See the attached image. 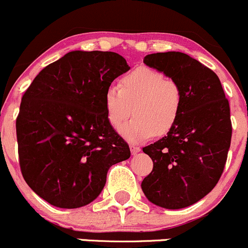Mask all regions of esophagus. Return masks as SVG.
<instances>
[{"mask_svg": "<svg viewBox=\"0 0 248 248\" xmlns=\"http://www.w3.org/2000/svg\"><path fill=\"white\" fill-rule=\"evenodd\" d=\"M129 148H131V152H132V155H138V153L140 152V147L139 146H135V145H131L129 146Z\"/></svg>", "mask_w": 248, "mask_h": 248, "instance_id": "34e87169", "label": "esophagus"}]
</instances>
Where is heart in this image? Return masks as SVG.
I'll list each match as a JSON object with an SVG mask.
<instances>
[{"instance_id":"b5f03b06","label":"heart","mask_w":248,"mask_h":248,"mask_svg":"<svg viewBox=\"0 0 248 248\" xmlns=\"http://www.w3.org/2000/svg\"><path fill=\"white\" fill-rule=\"evenodd\" d=\"M104 108L113 128L132 115L135 117L121 128L131 142H144L155 134L165 135L176 126L182 108V93L174 80L158 70L140 66L124 75L120 87L108 88Z\"/></svg>"}]
</instances>
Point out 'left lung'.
<instances>
[{"mask_svg":"<svg viewBox=\"0 0 248 248\" xmlns=\"http://www.w3.org/2000/svg\"><path fill=\"white\" fill-rule=\"evenodd\" d=\"M144 62L178 84L182 108L168 135L142 148L153 170L141 189L153 204L181 209L209 194L222 174L232 139L229 103L215 72L186 53L147 54Z\"/></svg>","mask_w":248,"mask_h":248,"instance_id":"left-lung-1","label":"left lung"}]
</instances>
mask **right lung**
I'll return each instance as SVG.
<instances>
[{"label":"right lung","instance_id":"1","mask_svg":"<svg viewBox=\"0 0 248 248\" xmlns=\"http://www.w3.org/2000/svg\"><path fill=\"white\" fill-rule=\"evenodd\" d=\"M128 70L115 52L72 51L41 70L26 90L16 119L20 168L49 204H89L109 168L131 157L104 108L107 89Z\"/></svg>","mask_w":248,"mask_h":248}]
</instances>
